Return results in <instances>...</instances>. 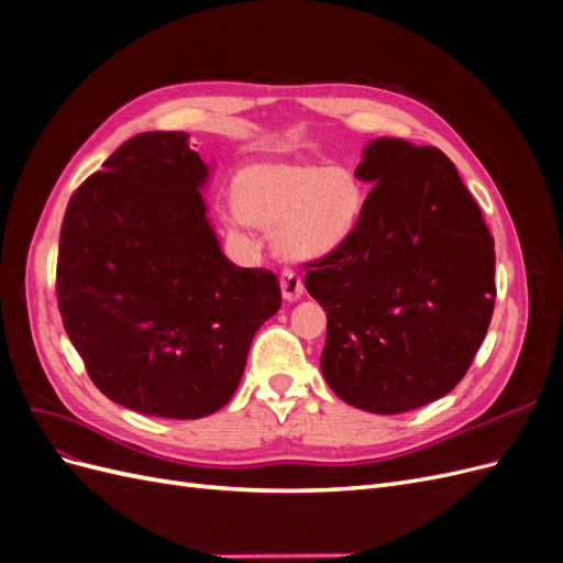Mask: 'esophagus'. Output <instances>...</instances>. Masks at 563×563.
<instances>
[{
  "label": "esophagus",
  "mask_w": 563,
  "mask_h": 563,
  "mask_svg": "<svg viewBox=\"0 0 563 563\" xmlns=\"http://www.w3.org/2000/svg\"><path fill=\"white\" fill-rule=\"evenodd\" d=\"M302 291H305V286H302L300 275H296L294 269H284L282 272V296L288 302H294V300H298L302 296Z\"/></svg>",
  "instance_id": "34e87169"
}]
</instances>
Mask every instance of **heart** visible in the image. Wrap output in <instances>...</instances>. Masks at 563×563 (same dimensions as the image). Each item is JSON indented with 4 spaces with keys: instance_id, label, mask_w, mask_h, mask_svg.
<instances>
[{
    "instance_id": "obj_1",
    "label": "heart",
    "mask_w": 563,
    "mask_h": 563,
    "mask_svg": "<svg viewBox=\"0 0 563 563\" xmlns=\"http://www.w3.org/2000/svg\"><path fill=\"white\" fill-rule=\"evenodd\" d=\"M366 183L347 164L258 162L234 178V207L272 232L284 261L308 263L343 246L360 228Z\"/></svg>"
}]
</instances>
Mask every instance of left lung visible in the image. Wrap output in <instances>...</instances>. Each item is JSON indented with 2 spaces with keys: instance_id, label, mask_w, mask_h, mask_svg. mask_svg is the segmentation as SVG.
<instances>
[{
  "instance_id": "left-lung-1",
  "label": "left lung",
  "mask_w": 563,
  "mask_h": 563,
  "mask_svg": "<svg viewBox=\"0 0 563 563\" xmlns=\"http://www.w3.org/2000/svg\"><path fill=\"white\" fill-rule=\"evenodd\" d=\"M356 176L373 183L362 223L305 265V288L327 312L329 387L350 406L391 416L463 380L496 305V251L441 150L376 139Z\"/></svg>"
}]
</instances>
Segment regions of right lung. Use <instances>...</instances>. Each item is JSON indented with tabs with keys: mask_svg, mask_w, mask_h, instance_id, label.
Wrapping results in <instances>:
<instances>
[{
	"mask_svg": "<svg viewBox=\"0 0 563 563\" xmlns=\"http://www.w3.org/2000/svg\"><path fill=\"white\" fill-rule=\"evenodd\" d=\"M183 131L139 133L67 203L56 296L93 385L131 411L195 420L223 408L251 340L279 310L269 269L228 261Z\"/></svg>",
	"mask_w": 563,
	"mask_h": 563,
	"instance_id": "right-lung-1",
	"label": "right lung"
}]
</instances>
